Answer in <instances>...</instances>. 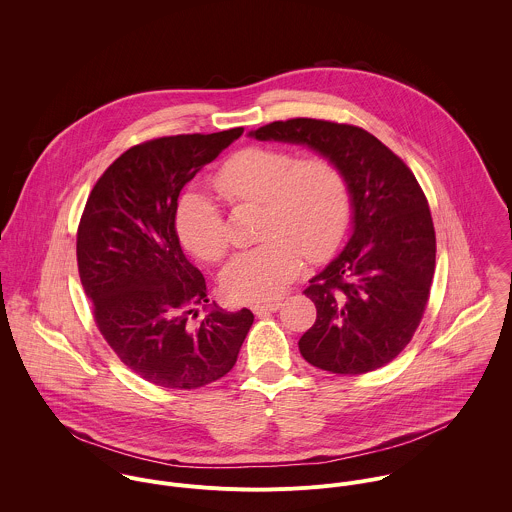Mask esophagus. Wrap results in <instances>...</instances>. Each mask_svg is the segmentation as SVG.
<instances>
[{"mask_svg":"<svg viewBox=\"0 0 512 512\" xmlns=\"http://www.w3.org/2000/svg\"><path fill=\"white\" fill-rule=\"evenodd\" d=\"M280 305H282V301H278V299H276V301H258V303L252 305V311H254L256 315H264V313L278 311Z\"/></svg>","mask_w":512,"mask_h":512,"instance_id":"obj_1","label":"esophagus"}]
</instances>
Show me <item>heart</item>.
<instances>
[{"instance_id": "1", "label": "heart", "mask_w": 512, "mask_h": 512, "mask_svg": "<svg viewBox=\"0 0 512 512\" xmlns=\"http://www.w3.org/2000/svg\"><path fill=\"white\" fill-rule=\"evenodd\" d=\"M230 205H262V244L236 254L222 272L234 301L276 297L299 274L303 256L325 258L341 240L351 209L341 167L323 155L297 159L280 147L252 146L230 155L213 177ZM181 244L197 258L217 262L228 248L226 224L203 193H187L177 207Z\"/></svg>"}]
</instances>
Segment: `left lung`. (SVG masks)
I'll return each instance as SVG.
<instances>
[{
    "mask_svg": "<svg viewBox=\"0 0 512 512\" xmlns=\"http://www.w3.org/2000/svg\"><path fill=\"white\" fill-rule=\"evenodd\" d=\"M260 142L311 147L345 173L353 234L309 280L317 319L299 339L309 365L363 374L388 365L414 337L432 288L436 230L408 165L363 128L293 118L250 132Z\"/></svg>",
    "mask_w": 512,
    "mask_h": 512,
    "instance_id": "8db88e82",
    "label": "left lung"
}]
</instances>
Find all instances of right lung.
Instances as JSON below:
<instances>
[{"mask_svg":"<svg viewBox=\"0 0 512 512\" xmlns=\"http://www.w3.org/2000/svg\"><path fill=\"white\" fill-rule=\"evenodd\" d=\"M244 128L157 138L124 151L96 181L76 234L78 274L94 321L144 380L191 390L219 380L254 323L250 309L209 303L203 274L185 258L177 228L181 189Z\"/></svg>","mask_w":512,"mask_h":512,"instance_id":"right-lung-1","label":"right lung"}]
</instances>
